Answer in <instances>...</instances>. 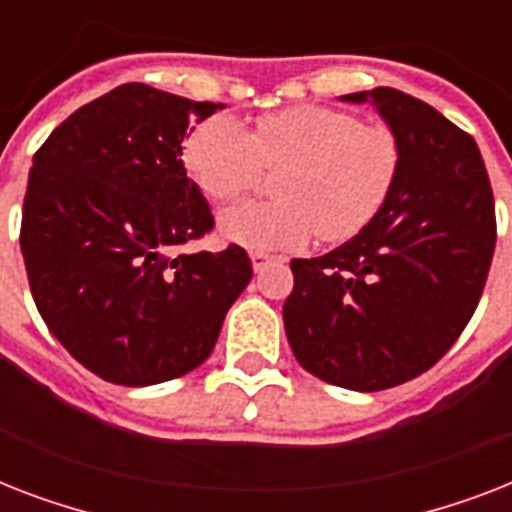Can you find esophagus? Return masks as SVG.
<instances>
[{"label": "esophagus", "mask_w": 512, "mask_h": 512, "mask_svg": "<svg viewBox=\"0 0 512 512\" xmlns=\"http://www.w3.org/2000/svg\"><path fill=\"white\" fill-rule=\"evenodd\" d=\"M252 268H255L257 273L263 271V268H268V265H273V263H284V260H281V257H273V255H265V252H252Z\"/></svg>", "instance_id": "esophagus-1"}]
</instances>
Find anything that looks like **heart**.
Returning a JSON list of instances; mask_svg holds the SVG:
<instances>
[{
    "label": "heart",
    "mask_w": 512,
    "mask_h": 512,
    "mask_svg": "<svg viewBox=\"0 0 512 512\" xmlns=\"http://www.w3.org/2000/svg\"><path fill=\"white\" fill-rule=\"evenodd\" d=\"M185 170L204 196L233 201L265 167L273 201H247L220 215V236L255 252L297 249L319 236L340 244L364 231L388 204L401 175V140L388 124L329 106L263 114L252 130L225 114L199 122L183 143Z\"/></svg>",
    "instance_id": "b5f03b06"
}]
</instances>
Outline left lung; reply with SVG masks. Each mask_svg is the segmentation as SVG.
<instances>
[{
	"label": "left lung",
	"instance_id": "1",
	"mask_svg": "<svg viewBox=\"0 0 512 512\" xmlns=\"http://www.w3.org/2000/svg\"><path fill=\"white\" fill-rule=\"evenodd\" d=\"M342 100L380 111L401 140V175L358 236L289 263L295 289L284 329L303 369L372 393L428 372L468 327L492 265L497 217L468 132L393 87Z\"/></svg>",
	"mask_w": 512,
	"mask_h": 512
}]
</instances>
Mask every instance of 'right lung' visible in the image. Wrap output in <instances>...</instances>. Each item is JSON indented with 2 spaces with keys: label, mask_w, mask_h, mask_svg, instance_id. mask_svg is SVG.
<instances>
[{
  "label": "right lung",
  "mask_w": 512,
  "mask_h": 512,
  "mask_svg": "<svg viewBox=\"0 0 512 512\" xmlns=\"http://www.w3.org/2000/svg\"><path fill=\"white\" fill-rule=\"evenodd\" d=\"M217 103L130 82L60 122L28 172L20 252L36 311L106 382L143 388L207 361L252 279L241 247L177 255L215 228L183 167Z\"/></svg>",
  "instance_id": "1"
}]
</instances>
